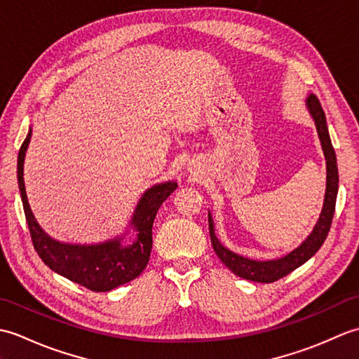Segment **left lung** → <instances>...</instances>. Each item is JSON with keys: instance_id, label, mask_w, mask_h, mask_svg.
I'll return each instance as SVG.
<instances>
[{"instance_id": "obj_1", "label": "left lung", "mask_w": 359, "mask_h": 359, "mask_svg": "<svg viewBox=\"0 0 359 359\" xmlns=\"http://www.w3.org/2000/svg\"><path fill=\"white\" fill-rule=\"evenodd\" d=\"M307 106L310 109L311 117L315 120L319 140H321L323 151L327 160V188H325L324 207L321 211V216H319L318 224L309 238L304 241L296 250H293L292 253H288L287 256L280 259H276V261H265V262L251 261V259L242 257L239 255L233 253V251L226 250L224 245H220V242L217 241L215 234V224H212L211 215L208 212V226H210L212 248H215L220 261H222L234 274H238V276L243 279L270 284V282H274L287 276L288 273L296 270L297 266H301L304 262H307L309 259L313 256L319 248H321L327 234L330 231L332 220L334 215V205H337L338 180H339L337 154H334V149L332 147L329 129H327L325 114L323 111L321 103L318 100V97L310 94L307 98Z\"/></svg>"}]
</instances>
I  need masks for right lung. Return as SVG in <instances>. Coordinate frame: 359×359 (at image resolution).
I'll use <instances>...</instances> for the list:
<instances>
[{
	"instance_id": "right-lung-1",
	"label": "right lung",
	"mask_w": 359,
	"mask_h": 359,
	"mask_svg": "<svg viewBox=\"0 0 359 359\" xmlns=\"http://www.w3.org/2000/svg\"><path fill=\"white\" fill-rule=\"evenodd\" d=\"M32 131H29L18 152V187L22 208L27 220L29 233L34 248L41 261L58 274L80 284L93 292H109L118 285L135 279L148 265L152 248V224L157 211L170 194L177 188L174 182H166L149 188L143 194L133 216V226L137 238L131 245H121L120 239H114L98 245H69L50 239L35 220L30 211L22 165Z\"/></svg>"
}]
</instances>
